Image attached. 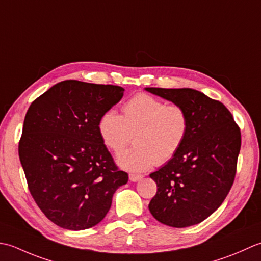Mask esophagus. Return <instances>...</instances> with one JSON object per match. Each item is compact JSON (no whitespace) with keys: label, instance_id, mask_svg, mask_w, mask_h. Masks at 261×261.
<instances>
[{"label":"esophagus","instance_id":"34e87169","mask_svg":"<svg viewBox=\"0 0 261 261\" xmlns=\"http://www.w3.org/2000/svg\"><path fill=\"white\" fill-rule=\"evenodd\" d=\"M141 179H143V175L142 174H134V173H130L129 174V180L133 182H137L140 181Z\"/></svg>","mask_w":261,"mask_h":261}]
</instances>
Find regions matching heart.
<instances>
[{"label": "heart", "mask_w": 261, "mask_h": 261, "mask_svg": "<svg viewBox=\"0 0 261 261\" xmlns=\"http://www.w3.org/2000/svg\"><path fill=\"white\" fill-rule=\"evenodd\" d=\"M189 132V116L181 106L167 105L148 94H137L124 105L123 116L114 110L99 121L105 145L119 154L134 135L135 146L118 156V166L133 172L166 163L179 152Z\"/></svg>", "instance_id": "heart-1"}]
</instances>
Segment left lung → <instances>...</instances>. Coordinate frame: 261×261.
I'll list each match as a JSON object with an SVG mask.
<instances>
[{
    "instance_id": "8db88e82",
    "label": "left lung",
    "mask_w": 261,
    "mask_h": 261,
    "mask_svg": "<svg viewBox=\"0 0 261 261\" xmlns=\"http://www.w3.org/2000/svg\"><path fill=\"white\" fill-rule=\"evenodd\" d=\"M145 90L181 106L189 116V132L181 148L150 174L158 191L148 210L169 226L198 224L219 208L234 181L240 128L224 105L197 90Z\"/></svg>"
}]
</instances>
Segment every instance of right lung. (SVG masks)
Masks as SVG:
<instances>
[{
	"instance_id": "right-lung-1",
	"label": "right lung",
	"mask_w": 261,
	"mask_h": 261,
	"mask_svg": "<svg viewBox=\"0 0 261 261\" xmlns=\"http://www.w3.org/2000/svg\"><path fill=\"white\" fill-rule=\"evenodd\" d=\"M124 89L66 80L27 111L19 158L36 204L56 225L80 231L97 225L115 191L128 181L99 134V121Z\"/></svg>"
}]
</instances>
